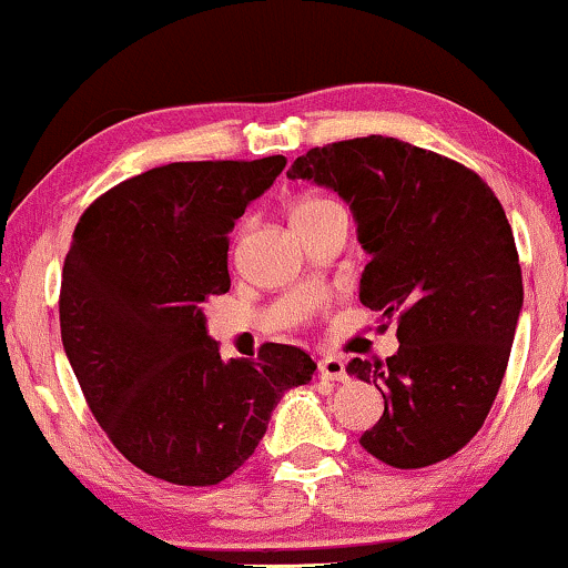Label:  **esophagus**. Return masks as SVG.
Segmentation results:
<instances>
[{
    "instance_id": "34e87169",
    "label": "esophagus",
    "mask_w": 568,
    "mask_h": 568,
    "mask_svg": "<svg viewBox=\"0 0 568 568\" xmlns=\"http://www.w3.org/2000/svg\"><path fill=\"white\" fill-rule=\"evenodd\" d=\"M318 375L322 379H337V383H343V379H348V372H345V362L343 358H335V356H326L318 362Z\"/></svg>"
}]
</instances>
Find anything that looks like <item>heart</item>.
I'll return each mask as SVG.
<instances>
[{
    "label": "heart",
    "instance_id": "b5f03b06",
    "mask_svg": "<svg viewBox=\"0 0 568 568\" xmlns=\"http://www.w3.org/2000/svg\"><path fill=\"white\" fill-rule=\"evenodd\" d=\"M332 202H324V199H303L295 206V215H303V212H316V210H324V206H329Z\"/></svg>",
    "mask_w": 568,
    "mask_h": 568
}]
</instances>
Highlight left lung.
Returning <instances> with one entry per match:
<instances>
[{
  "mask_svg": "<svg viewBox=\"0 0 568 568\" xmlns=\"http://www.w3.org/2000/svg\"><path fill=\"white\" fill-rule=\"evenodd\" d=\"M286 178L324 185L351 206L372 257L358 297L398 318L390 358L348 364L385 398L358 444L402 470L452 457L495 404L524 308L503 204L468 166L383 135L311 149Z\"/></svg>",
  "mask_w": 568,
  "mask_h": 568,
  "instance_id": "left-lung-1",
  "label": "left lung"
}]
</instances>
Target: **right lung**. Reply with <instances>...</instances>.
Wrapping results in <instances>:
<instances>
[{
  "mask_svg": "<svg viewBox=\"0 0 568 568\" xmlns=\"http://www.w3.org/2000/svg\"><path fill=\"white\" fill-rule=\"evenodd\" d=\"M284 156L156 166L79 217L60 282V337L92 415L135 468L180 486L239 470L282 396L316 364L265 343L220 358L204 303L231 290L229 233Z\"/></svg>",
  "mask_w": 568,
  "mask_h": 568,
  "instance_id": "obj_1",
  "label": "right lung"
}]
</instances>
